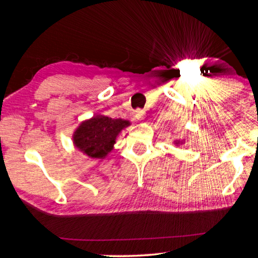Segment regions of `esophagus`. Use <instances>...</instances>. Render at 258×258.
Returning a JSON list of instances; mask_svg holds the SVG:
<instances>
[{
    "label": "esophagus",
    "mask_w": 258,
    "mask_h": 258,
    "mask_svg": "<svg viewBox=\"0 0 258 258\" xmlns=\"http://www.w3.org/2000/svg\"><path fill=\"white\" fill-rule=\"evenodd\" d=\"M145 115H146V112L143 110H138L137 112H135V118H137L138 120H142L143 118H145Z\"/></svg>",
    "instance_id": "esophagus-1"
}]
</instances>
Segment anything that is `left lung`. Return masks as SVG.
<instances>
[{"instance_id":"obj_1","label":"left lung","mask_w":258,"mask_h":258,"mask_svg":"<svg viewBox=\"0 0 258 258\" xmlns=\"http://www.w3.org/2000/svg\"><path fill=\"white\" fill-rule=\"evenodd\" d=\"M185 141H186V138H183V139H174V140H173V145L175 146V147L184 146V145H185Z\"/></svg>"}]
</instances>
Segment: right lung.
<instances>
[{"mask_svg":"<svg viewBox=\"0 0 258 258\" xmlns=\"http://www.w3.org/2000/svg\"><path fill=\"white\" fill-rule=\"evenodd\" d=\"M130 125V120L95 115L83 120L75 128L73 133V145L90 158L104 159L113 149L121 131Z\"/></svg>","mask_w":258,"mask_h":258,"instance_id":"obj_1","label":"right lung"}]
</instances>
